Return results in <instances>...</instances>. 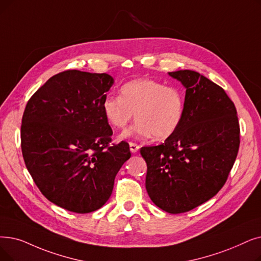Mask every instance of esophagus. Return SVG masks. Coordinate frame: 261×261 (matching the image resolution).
<instances>
[{
    "mask_svg": "<svg viewBox=\"0 0 261 261\" xmlns=\"http://www.w3.org/2000/svg\"><path fill=\"white\" fill-rule=\"evenodd\" d=\"M129 146H130V151H131L132 153H137V152L139 151V149H140V146H139L138 144H135V143L130 142V143H129Z\"/></svg>",
    "mask_w": 261,
    "mask_h": 261,
    "instance_id": "obj_1",
    "label": "esophagus"
}]
</instances>
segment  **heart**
Returning a JSON list of instances; mask_svg holds the SVG:
<instances>
[{
	"mask_svg": "<svg viewBox=\"0 0 261 261\" xmlns=\"http://www.w3.org/2000/svg\"><path fill=\"white\" fill-rule=\"evenodd\" d=\"M103 116L114 129H124L138 120L119 139L151 138L166 140L174 135L185 117L186 98L176 86L151 79H135L120 87V96H107L101 105Z\"/></svg>",
	"mask_w": 261,
	"mask_h": 261,
	"instance_id": "heart-1",
	"label": "heart"
}]
</instances>
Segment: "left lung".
<instances>
[{
    "mask_svg": "<svg viewBox=\"0 0 261 261\" xmlns=\"http://www.w3.org/2000/svg\"><path fill=\"white\" fill-rule=\"evenodd\" d=\"M186 88V109L177 132L158 146L142 147L146 190L168 213H184L223 188L240 145L237 110L225 90L193 70L168 72Z\"/></svg>",
    "mask_w": 261,
    "mask_h": 261,
    "instance_id": "1",
    "label": "left lung"
}]
</instances>
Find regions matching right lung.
I'll return each instance as SVG.
<instances>
[{
  "mask_svg": "<svg viewBox=\"0 0 261 261\" xmlns=\"http://www.w3.org/2000/svg\"><path fill=\"white\" fill-rule=\"evenodd\" d=\"M114 79L67 70L32 96L21 124V149L29 173L56 206L75 213L102 207L116 174L131 156L129 144L109 146L113 131L101 105Z\"/></svg>",
  "mask_w": 261,
  "mask_h": 261,
  "instance_id": "right-lung-1",
  "label": "right lung"
}]
</instances>
